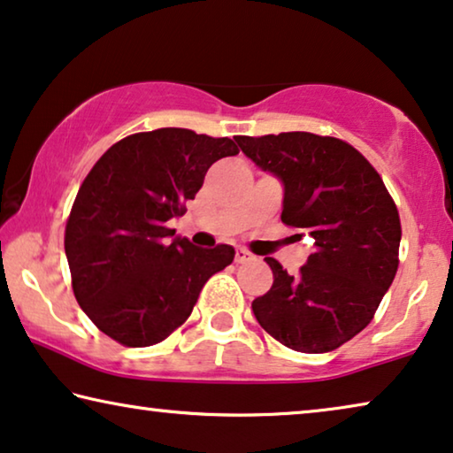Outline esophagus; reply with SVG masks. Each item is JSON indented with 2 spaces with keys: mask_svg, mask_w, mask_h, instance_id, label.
<instances>
[{
  "mask_svg": "<svg viewBox=\"0 0 453 453\" xmlns=\"http://www.w3.org/2000/svg\"><path fill=\"white\" fill-rule=\"evenodd\" d=\"M248 260H252V254L244 250V248H238L235 250V263H248Z\"/></svg>",
  "mask_w": 453,
  "mask_h": 453,
  "instance_id": "obj_1",
  "label": "esophagus"
}]
</instances>
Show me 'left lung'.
Listing matches in <instances>:
<instances>
[{"mask_svg":"<svg viewBox=\"0 0 453 453\" xmlns=\"http://www.w3.org/2000/svg\"><path fill=\"white\" fill-rule=\"evenodd\" d=\"M235 143L281 180L283 224L314 238L296 277L266 258L273 288L252 302L254 316L293 351H334L372 322L390 289L403 235L398 209L373 165L341 139L291 131L238 135Z\"/></svg>","mask_w":453,"mask_h":453,"instance_id":"obj_1","label":"left lung"}]
</instances>
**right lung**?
<instances>
[{
    "mask_svg": "<svg viewBox=\"0 0 453 453\" xmlns=\"http://www.w3.org/2000/svg\"><path fill=\"white\" fill-rule=\"evenodd\" d=\"M235 154L227 137L165 127L120 139L94 164L69 213L65 257L75 299L102 333L125 347L156 345L232 265V246H193L165 221L180 218L211 164Z\"/></svg>",
    "mask_w": 453,
    "mask_h": 453,
    "instance_id": "right-lung-1",
    "label": "right lung"
}]
</instances>
